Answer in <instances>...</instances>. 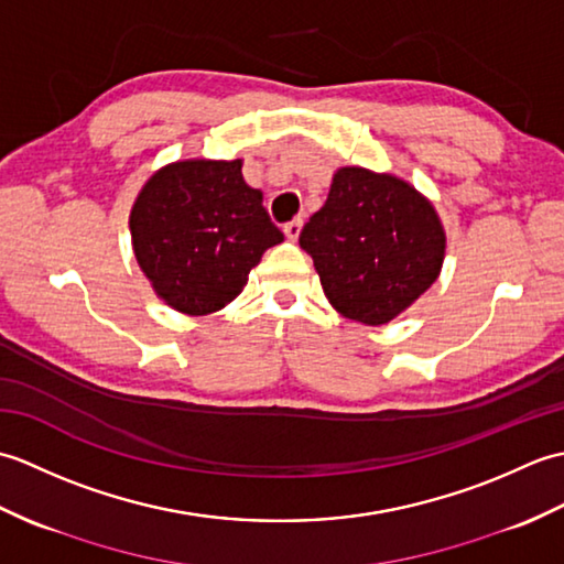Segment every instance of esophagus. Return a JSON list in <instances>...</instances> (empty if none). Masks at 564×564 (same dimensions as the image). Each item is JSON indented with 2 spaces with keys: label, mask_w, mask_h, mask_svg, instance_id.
Returning <instances> with one entry per match:
<instances>
[{
  "label": "esophagus",
  "mask_w": 564,
  "mask_h": 564,
  "mask_svg": "<svg viewBox=\"0 0 564 564\" xmlns=\"http://www.w3.org/2000/svg\"><path fill=\"white\" fill-rule=\"evenodd\" d=\"M301 230H303V220L301 218H295V220H291L289 225L283 227V232H285V237L291 239V242H295V239L301 237Z\"/></svg>",
  "instance_id": "34e87169"
}]
</instances>
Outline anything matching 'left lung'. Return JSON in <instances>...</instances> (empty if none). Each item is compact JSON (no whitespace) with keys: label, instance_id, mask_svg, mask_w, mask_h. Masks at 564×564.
Returning <instances> with one entry per match:
<instances>
[{"label":"left lung","instance_id":"left-lung-1","mask_svg":"<svg viewBox=\"0 0 564 564\" xmlns=\"http://www.w3.org/2000/svg\"><path fill=\"white\" fill-rule=\"evenodd\" d=\"M322 291L339 315L378 327L412 307L438 279L446 230L404 178L339 166L329 196L301 232Z\"/></svg>","mask_w":564,"mask_h":564}]
</instances>
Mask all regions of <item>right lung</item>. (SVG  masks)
Masks as SVG:
<instances>
[{"label":"right lung","mask_w":564,"mask_h":564,"mask_svg":"<svg viewBox=\"0 0 564 564\" xmlns=\"http://www.w3.org/2000/svg\"><path fill=\"white\" fill-rule=\"evenodd\" d=\"M130 242L154 295L182 315L203 317L242 293L263 251L283 232L242 160H178L160 166L130 208Z\"/></svg>","instance_id":"obj_1"}]
</instances>
